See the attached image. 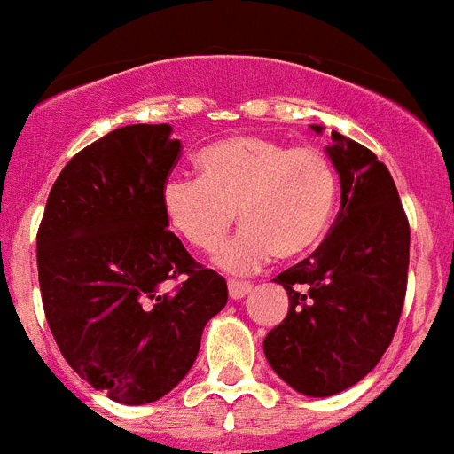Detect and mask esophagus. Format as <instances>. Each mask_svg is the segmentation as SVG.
<instances>
[{
    "mask_svg": "<svg viewBox=\"0 0 454 454\" xmlns=\"http://www.w3.org/2000/svg\"><path fill=\"white\" fill-rule=\"evenodd\" d=\"M250 291H252V284L250 282H236V279H231V282H230V298L231 300L246 298V295Z\"/></svg>",
    "mask_w": 454,
    "mask_h": 454,
    "instance_id": "esophagus-1",
    "label": "esophagus"
}]
</instances>
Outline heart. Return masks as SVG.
<instances>
[{"label":"heart","mask_w":454,"mask_h":454,"mask_svg":"<svg viewBox=\"0 0 454 454\" xmlns=\"http://www.w3.org/2000/svg\"><path fill=\"white\" fill-rule=\"evenodd\" d=\"M198 168L200 177L172 175L163 182V215L179 239L211 254L223 246L239 211L243 230L218 254L224 270L246 275L277 254L295 259L327 234L339 175L318 147L231 136L204 147Z\"/></svg>","instance_id":"b5f03b06"}]
</instances>
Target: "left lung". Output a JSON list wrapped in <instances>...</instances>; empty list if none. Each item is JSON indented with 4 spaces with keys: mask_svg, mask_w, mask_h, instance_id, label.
<instances>
[{
    "mask_svg": "<svg viewBox=\"0 0 454 454\" xmlns=\"http://www.w3.org/2000/svg\"><path fill=\"white\" fill-rule=\"evenodd\" d=\"M332 138L340 211L314 254L275 277L288 293V314L263 340L272 371L314 398L346 391L382 359L398 330L409 268V220L391 172L368 147L339 131Z\"/></svg>",
    "mask_w": 454,
    "mask_h": 454,
    "instance_id": "8db88e82",
    "label": "left lung"
}]
</instances>
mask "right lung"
Segmentation results:
<instances>
[{
  "label": "right lung",
  "mask_w": 454,
  "mask_h": 454,
  "mask_svg": "<svg viewBox=\"0 0 454 454\" xmlns=\"http://www.w3.org/2000/svg\"><path fill=\"white\" fill-rule=\"evenodd\" d=\"M170 124H129L83 147L40 220L38 282L72 371L122 404L163 398L191 371L227 282L168 230L161 186L182 143ZM177 287L162 291L166 281Z\"/></svg>",
  "instance_id": "add662e5"
}]
</instances>
